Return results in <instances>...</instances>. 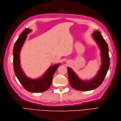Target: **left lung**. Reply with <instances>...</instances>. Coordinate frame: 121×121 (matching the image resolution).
Here are the masks:
<instances>
[{
    "instance_id": "obj_1",
    "label": "left lung",
    "mask_w": 121,
    "mask_h": 121,
    "mask_svg": "<svg viewBox=\"0 0 121 121\" xmlns=\"http://www.w3.org/2000/svg\"><path fill=\"white\" fill-rule=\"evenodd\" d=\"M92 36L100 51L101 59L100 67L94 77L86 80L80 79L71 68L68 67L69 82L71 87L76 90L88 91L98 88L104 80L109 67L110 60L108 54V47L106 42L99 31H94Z\"/></svg>"
}]
</instances>
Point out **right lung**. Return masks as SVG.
I'll use <instances>...</instances> for the list:
<instances>
[{
	"label": "right lung",
	"mask_w": 121,
	"mask_h": 121,
	"mask_svg": "<svg viewBox=\"0 0 121 121\" xmlns=\"http://www.w3.org/2000/svg\"><path fill=\"white\" fill-rule=\"evenodd\" d=\"M32 30L30 28H26L15 43L13 52L14 70L16 77L26 91L31 93H41L50 88L54 74L61 64L50 66L42 75L38 78L32 79L26 75L21 66L20 52L27 35Z\"/></svg>",
	"instance_id": "right-lung-1"
}]
</instances>
